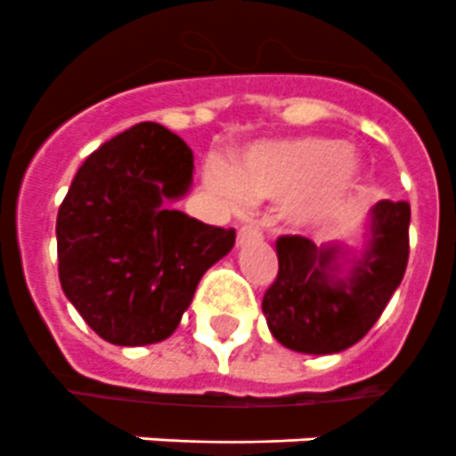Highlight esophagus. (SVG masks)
<instances>
[{"instance_id":"34e87169","label":"esophagus","mask_w":456,"mask_h":456,"mask_svg":"<svg viewBox=\"0 0 456 456\" xmlns=\"http://www.w3.org/2000/svg\"><path fill=\"white\" fill-rule=\"evenodd\" d=\"M258 238H261V228H258V224H247L238 231L240 242H247V240H258Z\"/></svg>"}]
</instances>
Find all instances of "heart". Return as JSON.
<instances>
[{"mask_svg": "<svg viewBox=\"0 0 456 456\" xmlns=\"http://www.w3.org/2000/svg\"><path fill=\"white\" fill-rule=\"evenodd\" d=\"M365 165L334 138L265 141L247 148L235 167L209 159L205 183L221 207L245 211L251 200H285V221L315 231L346 209L362 188Z\"/></svg>", "mask_w": 456, "mask_h": 456, "instance_id": "obj_1", "label": "heart"}]
</instances>
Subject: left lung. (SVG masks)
<instances>
[{"label": "left lung", "instance_id": "obj_1", "mask_svg": "<svg viewBox=\"0 0 456 456\" xmlns=\"http://www.w3.org/2000/svg\"><path fill=\"white\" fill-rule=\"evenodd\" d=\"M278 278L264 294L268 330L298 353L327 355L358 344L372 330L410 256V205L381 200L370 214L367 245L360 256L341 245H315L282 235ZM349 273L343 275V265Z\"/></svg>", "mask_w": 456, "mask_h": 456}]
</instances>
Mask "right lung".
Returning <instances> with one entry per match:
<instances>
[{"mask_svg": "<svg viewBox=\"0 0 456 456\" xmlns=\"http://www.w3.org/2000/svg\"><path fill=\"white\" fill-rule=\"evenodd\" d=\"M192 183V151L158 122L105 141L58 209V278L98 337L148 346L174 334L211 265L235 245L169 202Z\"/></svg>", "mask_w": 456, "mask_h": 456, "instance_id": "1", "label": "right lung"}]
</instances>
